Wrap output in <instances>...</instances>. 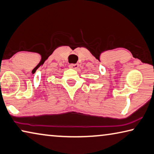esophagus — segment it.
I'll return each mask as SVG.
<instances>
[{
  "label": "esophagus",
  "instance_id": "esophagus-1",
  "mask_svg": "<svg viewBox=\"0 0 154 154\" xmlns=\"http://www.w3.org/2000/svg\"><path fill=\"white\" fill-rule=\"evenodd\" d=\"M70 68H72L74 70H77L79 68V64H72L70 65Z\"/></svg>",
  "mask_w": 154,
  "mask_h": 154
}]
</instances>
